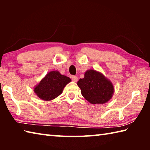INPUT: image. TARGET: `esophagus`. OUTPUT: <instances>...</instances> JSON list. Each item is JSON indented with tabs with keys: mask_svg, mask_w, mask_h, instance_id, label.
Returning a JSON list of instances; mask_svg holds the SVG:
<instances>
[{
	"mask_svg": "<svg viewBox=\"0 0 150 150\" xmlns=\"http://www.w3.org/2000/svg\"><path fill=\"white\" fill-rule=\"evenodd\" d=\"M71 79L73 81H74V82H77L78 80V78H77V77H76V76H75V75H73V76H71Z\"/></svg>",
	"mask_w": 150,
	"mask_h": 150,
	"instance_id": "1",
	"label": "esophagus"
}]
</instances>
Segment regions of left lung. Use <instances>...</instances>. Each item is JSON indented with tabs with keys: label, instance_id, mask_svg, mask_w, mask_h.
<instances>
[{
	"label": "left lung",
	"instance_id": "1",
	"mask_svg": "<svg viewBox=\"0 0 150 150\" xmlns=\"http://www.w3.org/2000/svg\"><path fill=\"white\" fill-rule=\"evenodd\" d=\"M81 93L91 104H105L112 97L115 87L112 83L99 71L88 69L85 77L77 82Z\"/></svg>",
	"mask_w": 150,
	"mask_h": 150
}]
</instances>
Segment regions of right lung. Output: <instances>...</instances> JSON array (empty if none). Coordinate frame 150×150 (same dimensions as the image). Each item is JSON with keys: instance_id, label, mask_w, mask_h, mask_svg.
<instances>
[{"instance_id": "obj_1", "label": "right lung", "mask_w": 150, "mask_h": 150, "mask_svg": "<svg viewBox=\"0 0 150 150\" xmlns=\"http://www.w3.org/2000/svg\"><path fill=\"white\" fill-rule=\"evenodd\" d=\"M71 81L69 77L62 75L58 71H52L35 86L34 91L40 99L52 100L63 93V88Z\"/></svg>"}]
</instances>
